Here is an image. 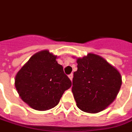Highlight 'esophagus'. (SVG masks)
I'll list each match as a JSON object with an SVG mask.
<instances>
[{
    "instance_id": "esophagus-1",
    "label": "esophagus",
    "mask_w": 132,
    "mask_h": 132,
    "mask_svg": "<svg viewBox=\"0 0 132 132\" xmlns=\"http://www.w3.org/2000/svg\"><path fill=\"white\" fill-rule=\"evenodd\" d=\"M69 77L70 78V80H72V78H73V74H70L69 75Z\"/></svg>"
}]
</instances>
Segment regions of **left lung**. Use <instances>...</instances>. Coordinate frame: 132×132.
<instances>
[{
    "instance_id": "1",
    "label": "left lung",
    "mask_w": 132,
    "mask_h": 132,
    "mask_svg": "<svg viewBox=\"0 0 132 132\" xmlns=\"http://www.w3.org/2000/svg\"><path fill=\"white\" fill-rule=\"evenodd\" d=\"M77 63L72 91L77 107L88 113L103 111L118 94L122 84L120 74L106 60L94 54L78 58Z\"/></svg>"
}]
</instances>
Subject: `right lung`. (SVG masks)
<instances>
[{"mask_svg": "<svg viewBox=\"0 0 132 132\" xmlns=\"http://www.w3.org/2000/svg\"><path fill=\"white\" fill-rule=\"evenodd\" d=\"M49 51L34 55L16 75L14 84L21 99L35 110L56 106L72 81Z\"/></svg>", "mask_w": 132, "mask_h": 132, "instance_id": "add662e5", "label": "right lung"}]
</instances>
